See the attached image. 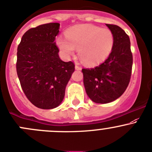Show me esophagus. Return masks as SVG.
Returning a JSON list of instances; mask_svg holds the SVG:
<instances>
[{
    "label": "esophagus",
    "mask_w": 152,
    "mask_h": 152,
    "mask_svg": "<svg viewBox=\"0 0 152 152\" xmlns=\"http://www.w3.org/2000/svg\"><path fill=\"white\" fill-rule=\"evenodd\" d=\"M75 69H76V70H82V67H79V66L77 65V64H76V65H75Z\"/></svg>",
    "instance_id": "obj_1"
}]
</instances>
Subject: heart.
<instances>
[{"instance_id": "heart-1", "label": "heart", "mask_w": 152, "mask_h": 152, "mask_svg": "<svg viewBox=\"0 0 152 152\" xmlns=\"http://www.w3.org/2000/svg\"><path fill=\"white\" fill-rule=\"evenodd\" d=\"M65 39L57 37L56 44L63 55L70 57L78 50L80 59L86 65L96 66L102 63L113 50L115 38L108 28L89 23H80L68 28Z\"/></svg>"}]
</instances>
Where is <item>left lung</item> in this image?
<instances>
[{
	"mask_svg": "<svg viewBox=\"0 0 152 152\" xmlns=\"http://www.w3.org/2000/svg\"><path fill=\"white\" fill-rule=\"evenodd\" d=\"M106 26L115 38L113 50L99 66L82 70L88 97L99 104L111 102L123 95L130 82L133 64L129 35L117 25Z\"/></svg>",
	"mask_w": 152,
	"mask_h": 152,
	"instance_id": "8db88e82",
	"label": "left lung"
}]
</instances>
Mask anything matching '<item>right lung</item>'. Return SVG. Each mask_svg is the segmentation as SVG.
<instances>
[{"label":"right lung","instance_id":"1","mask_svg":"<svg viewBox=\"0 0 152 152\" xmlns=\"http://www.w3.org/2000/svg\"><path fill=\"white\" fill-rule=\"evenodd\" d=\"M58 23H49L26 31L18 47L16 70L28 99L37 107L53 109L63 101L65 88L74 72L72 61L58 56L56 36Z\"/></svg>","mask_w":152,"mask_h":152}]
</instances>
